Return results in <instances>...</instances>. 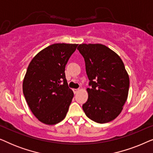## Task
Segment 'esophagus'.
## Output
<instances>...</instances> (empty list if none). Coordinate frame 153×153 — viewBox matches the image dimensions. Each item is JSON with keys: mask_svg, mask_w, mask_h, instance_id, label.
Returning a JSON list of instances; mask_svg holds the SVG:
<instances>
[{"mask_svg": "<svg viewBox=\"0 0 153 153\" xmlns=\"http://www.w3.org/2000/svg\"><path fill=\"white\" fill-rule=\"evenodd\" d=\"M79 91V89H73V92H74V94H76L78 93V91Z\"/></svg>", "mask_w": 153, "mask_h": 153, "instance_id": "esophagus-1", "label": "esophagus"}]
</instances>
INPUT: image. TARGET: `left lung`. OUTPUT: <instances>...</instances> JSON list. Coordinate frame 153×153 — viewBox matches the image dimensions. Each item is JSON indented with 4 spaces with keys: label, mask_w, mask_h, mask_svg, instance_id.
Listing matches in <instances>:
<instances>
[{
    "label": "left lung",
    "mask_w": 153,
    "mask_h": 153,
    "mask_svg": "<svg viewBox=\"0 0 153 153\" xmlns=\"http://www.w3.org/2000/svg\"><path fill=\"white\" fill-rule=\"evenodd\" d=\"M77 49L84 58L90 81L83 110L96 123L110 122L122 111L128 96L129 79L124 63L118 54L101 44H81Z\"/></svg>",
    "instance_id": "left-lung-1"
}]
</instances>
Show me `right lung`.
Listing matches in <instances>:
<instances>
[{
  "instance_id": "right-lung-1",
  "label": "right lung",
  "mask_w": 153,
  "mask_h": 153,
  "mask_svg": "<svg viewBox=\"0 0 153 153\" xmlns=\"http://www.w3.org/2000/svg\"><path fill=\"white\" fill-rule=\"evenodd\" d=\"M76 44H53L39 51L27 69L23 93L34 116L42 123L55 125L65 118L74 97L65 68Z\"/></svg>"
}]
</instances>
